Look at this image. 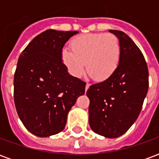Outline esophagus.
<instances>
[{"label":"esophagus","instance_id":"esophagus-1","mask_svg":"<svg viewBox=\"0 0 159 159\" xmlns=\"http://www.w3.org/2000/svg\"><path fill=\"white\" fill-rule=\"evenodd\" d=\"M89 86H90V83H87V84H86V87H85V90H88L89 89Z\"/></svg>","mask_w":159,"mask_h":159}]
</instances>
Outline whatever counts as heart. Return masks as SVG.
I'll return each mask as SVG.
<instances>
[{
	"mask_svg": "<svg viewBox=\"0 0 159 159\" xmlns=\"http://www.w3.org/2000/svg\"><path fill=\"white\" fill-rule=\"evenodd\" d=\"M71 50L64 48L61 59L69 73L81 77L85 72V63L89 75L97 81L112 76L119 65V41L111 34H87L70 42Z\"/></svg>",
	"mask_w": 159,
	"mask_h": 159,
	"instance_id": "obj_1",
	"label": "heart"
}]
</instances>
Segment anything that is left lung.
I'll list each match as a JSON object with an SVG mask.
<instances>
[{
	"label": "left lung",
	"mask_w": 159,
	"mask_h": 159,
	"mask_svg": "<svg viewBox=\"0 0 159 159\" xmlns=\"http://www.w3.org/2000/svg\"><path fill=\"white\" fill-rule=\"evenodd\" d=\"M109 31L119 41V65L111 77L87 91L89 123L98 134L117 138L126 133L140 114L148 90V69L142 52L129 36L120 30Z\"/></svg>",
	"instance_id": "obj_1"
}]
</instances>
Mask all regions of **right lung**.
Instances as JSON below:
<instances>
[{
  "label": "right lung",
  "instance_id": "add662e5",
  "mask_svg": "<svg viewBox=\"0 0 159 159\" xmlns=\"http://www.w3.org/2000/svg\"><path fill=\"white\" fill-rule=\"evenodd\" d=\"M77 31L48 30L36 36L19 56L14 74V103L27 129L38 137L61 132L86 83L70 75L63 48Z\"/></svg>",
  "mask_w": 159,
  "mask_h": 159
}]
</instances>
